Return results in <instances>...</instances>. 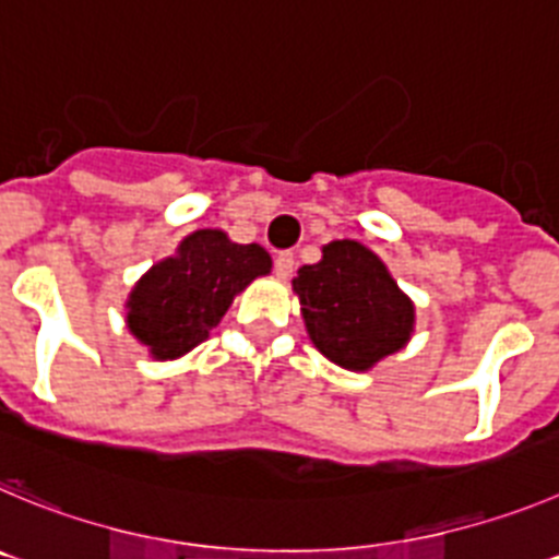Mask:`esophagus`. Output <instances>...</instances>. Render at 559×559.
<instances>
[{
	"label": "esophagus",
	"instance_id": "34e87169",
	"mask_svg": "<svg viewBox=\"0 0 559 559\" xmlns=\"http://www.w3.org/2000/svg\"><path fill=\"white\" fill-rule=\"evenodd\" d=\"M292 270H295V255H292L289 250H281V253L275 255V275H278V278H289Z\"/></svg>",
	"mask_w": 559,
	"mask_h": 559
}]
</instances>
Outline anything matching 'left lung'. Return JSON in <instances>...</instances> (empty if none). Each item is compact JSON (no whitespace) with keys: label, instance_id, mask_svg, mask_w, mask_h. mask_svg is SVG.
<instances>
[{"label":"left lung","instance_id":"1","mask_svg":"<svg viewBox=\"0 0 559 559\" xmlns=\"http://www.w3.org/2000/svg\"><path fill=\"white\" fill-rule=\"evenodd\" d=\"M292 286L311 342L348 370H367L409 340L415 309L365 245H325L323 259L300 267Z\"/></svg>","mask_w":559,"mask_h":559}]
</instances>
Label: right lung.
<instances>
[{
  "label": "right lung",
  "instance_id": "add662e5",
  "mask_svg": "<svg viewBox=\"0 0 559 559\" xmlns=\"http://www.w3.org/2000/svg\"><path fill=\"white\" fill-rule=\"evenodd\" d=\"M273 261L261 245H236L223 230H194L178 255L158 261L128 300V329L155 359H175L192 350L223 320L236 292Z\"/></svg>",
  "mask_w": 559,
  "mask_h": 559
}]
</instances>
